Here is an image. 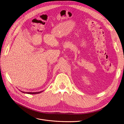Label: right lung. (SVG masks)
Listing matches in <instances>:
<instances>
[{"instance_id": "1", "label": "right lung", "mask_w": 124, "mask_h": 124, "mask_svg": "<svg viewBox=\"0 0 124 124\" xmlns=\"http://www.w3.org/2000/svg\"><path fill=\"white\" fill-rule=\"evenodd\" d=\"M43 91H42L40 92H25L23 91H21V92H22L23 93H26V94H39L41 92H42Z\"/></svg>"}]
</instances>
